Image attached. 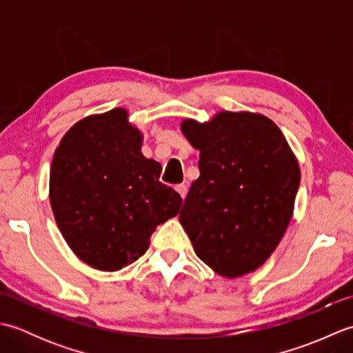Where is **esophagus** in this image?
<instances>
[{
    "label": "esophagus",
    "instance_id": "esophagus-1",
    "mask_svg": "<svg viewBox=\"0 0 353 353\" xmlns=\"http://www.w3.org/2000/svg\"><path fill=\"white\" fill-rule=\"evenodd\" d=\"M176 191L179 192V194H181V197L182 199H185L186 197V194H188V186H186V185H176Z\"/></svg>",
    "mask_w": 353,
    "mask_h": 353
}]
</instances>
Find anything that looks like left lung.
I'll return each instance as SVG.
<instances>
[{"label":"left lung","mask_w":353,"mask_h":353,"mask_svg":"<svg viewBox=\"0 0 353 353\" xmlns=\"http://www.w3.org/2000/svg\"><path fill=\"white\" fill-rule=\"evenodd\" d=\"M182 132L200 150V176L179 214L194 252L221 276L250 273L290 224L301 185L296 157L279 127L250 112L186 119Z\"/></svg>","instance_id":"obj_1"}]
</instances>
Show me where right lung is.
I'll return each instance as SVG.
<instances>
[{"instance_id": "1", "label": "right lung", "mask_w": 353, "mask_h": 353, "mask_svg": "<svg viewBox=\"0 0 353 353\" xmlns=\"http://www.w3.org/2000/svg\"><path fill=\"white\" fill-rule=\"evenodd\" d=\"M124 109L81 119L56 148L50 201L65 241L94 268L117 272L145 253L157 224L182 197L159 182L161 163L141 153Z\"/></svg>"}]
</instances>
